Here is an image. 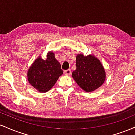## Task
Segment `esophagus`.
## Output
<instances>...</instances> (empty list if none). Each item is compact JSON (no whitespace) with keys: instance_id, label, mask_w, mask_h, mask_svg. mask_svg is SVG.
I'll use <instances>...</instances> for the list:
<instances>
[{"instance_id":"obj_1","label":"esophagus","mask_w":135,"mask_h":135,"mask_svg":"<svg viewBox=\"0 0 135 135\" xmlns=\"http://www.w3.org/2000/svg\"><path fill=\"white\" fill-rule=\"evenodd\" d=\"M71 72H71V70L68 69L64 71V74L66 75H70L71 74Z\"/></svg>"}]
</instances>
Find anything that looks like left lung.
<instances>
[{
  "mask_svg": "<svg viewBox=\"0 0 135 135\" xmlns=\"http://www.w3.org/2000/svg\"><path fill=\"white\" fill-rule=\"evenodd\" d=\"M76 69L72 77L77 84L86 92H91L102 86L105 79V72L98 59L94 56L76 57Z\"/></svg>",
  "mask_w": 135,
  "mask_h": 135,
  "instance_id": "left-lung-1",
  "label": "left lung"
}]
</instances>
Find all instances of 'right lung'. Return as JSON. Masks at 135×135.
<instances>
[{
	"label": "right lung",
	"instance_id": "add662e5",
	"mask_svg": "<svg viewBox=\"0 0 135 135\" xmlns=\"http://www.w3.org/2000/svg\"><path fill=\"white\" fill-rule=\"evenodd\" d=\"M63 74L61 65L56 60L53 52H48L47 59L40 57L34 61L28 72L29 83L40 92H47Z\"/></svg>",
	"mask_w": 135,
	"mask_h": 135
}]
</instances>
